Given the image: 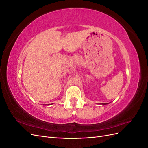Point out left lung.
<instances>
[{
  "mask_svg": "<svg viewBox=\"0 0 148 148\" xmlns=\"http://www.w3.org/2000/svg\"><path fill=\"white\" fill-rule=\"evenodd\" d=\"M104 104V105H105V104Z\"/></svg>",
  "mask_w": 148,
  "mask_h": 148,
  "instance_id": "obj_1",
  "label": "left lung"
}]
</instances>
